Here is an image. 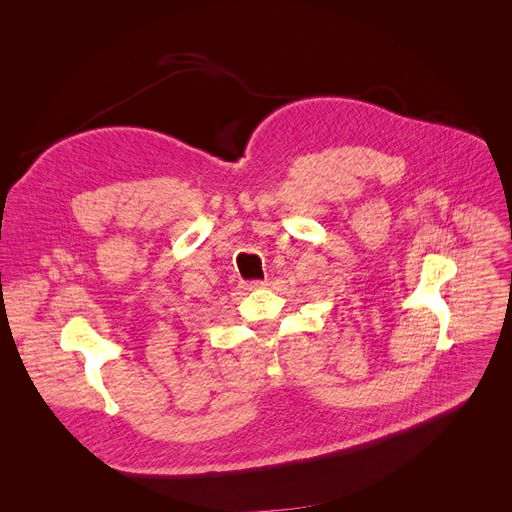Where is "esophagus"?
<instances>
[{"label":"esophagus","instance_id":"obj_1","mask_svg":"<svg viewBox=\"0 0 512 512\" xmlns=\"http://www.w3.org/2000/svg\"><path fill=\"white\" fill-rule=\"evenodd\" d=\"M265 286H267L265 282H249V284H247L249 290H257V288H265Z\"/></svg>","mask_w":512,"mask_h":512}]
</instances>
